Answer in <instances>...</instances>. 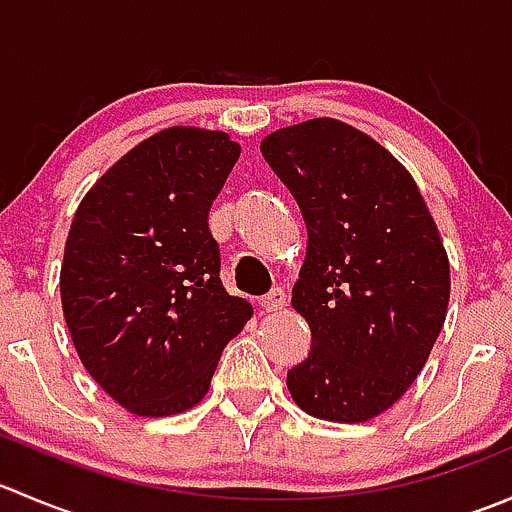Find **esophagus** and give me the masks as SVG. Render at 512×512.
Returning <instances> with one entry per match:
<instances>
[{"mask_svg":"<svg viewBox=\"0 0 512 512\" xmlns=\"http://www.w3.org/2000/svg\"><path fill=\"white\" fill-rule=\"evenodd\" d=\"M285 302H287V294L277 287L260 299V309L262 312H280V309L285 307Z\"/></svg>","mask_w":512,"mask_h":512,"instance_id":"1","label":"esophagus"}]
</instances>
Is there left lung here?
I'll return each instance as SVG.
<instances>
[{"instance_id": "1", "label": "left lung", "mask_w": 512, "mask_h": 512, "mask_svg": "<svg viewBox=\"0 0 512 512\" xmlns=\"http://www.w3.org/2000/svg\"><path fill=\"white\" fill-rule=\"evenodd\" d=\"M260 151L307 225L292 307L312 349L287 371L289 394L309 416L369 421L414 384L446 319L438 227L409 170L347 123L280 128Z\"/></svg>"}]
</instances>
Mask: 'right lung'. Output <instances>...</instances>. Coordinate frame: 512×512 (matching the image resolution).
Segmentation results:
<instances>
[{"label": "right lung", "mask_w": 512, "mask_h": 512, "mask_svg": "<svg viewBox=\"0 0 512 512\" xmlns=\"http://www.w3.org/2000/svg\"><path fill=\"white\" fill-rule=\"evenodd\" d=\"M240 146L175 126L138 143L86 193L61 265L66 327L86 371L138 416H170L208 394L252 304L220 282L208 210Z\"/></svg>", "instance_id": "right-lung-1"}]
</instances>
